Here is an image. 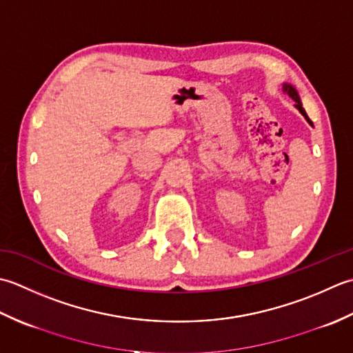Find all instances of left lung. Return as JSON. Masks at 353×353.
I'll use <instances>...</instances> for the list:
<instances>
[{
	"label": "left lung",
	"mask_w": 353,
	"mask_h": 353,
	"mask_svg": "<svg viewBox=\"0 0 353 353\" xmlns=\"http://www.w3.org/2000/svg\"><path fill=\"white\" fill-rule=\"evenodd\" d=\"M282 88H283V92H286V94L288 96H290L292 100H294V102H296V105H294V106H296L297 108V110L300 111V114H301V116H303L305 119H306V121H307V123L309 125H311L312 126V121H311V119H309L307 117V114H306V111L303 110V105H301V100H300V96H299V92H297V90L296 88H294V86L291 85V83H283V86H282Z\"/></svg>",
	"instance_id": "8db88e82"
}]
</instances>
